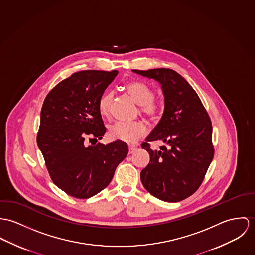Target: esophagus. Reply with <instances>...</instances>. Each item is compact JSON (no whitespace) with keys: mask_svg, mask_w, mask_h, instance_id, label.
Masks as SVG:
<instances>
[{"mask_svg":"<svg viewBox=\"0 0 255 255\" xmlns=\"http://www.w3.org/2000/svg\"><path fill=\"white\" fill-rule=\"evenodd\" d=\"M136 150H137V147H135V146H129V154L134 153Z\"/></svg>","mask_w":255,"mask_h":255,"instance_id":"1","label":"esophagus"}]
</instances>
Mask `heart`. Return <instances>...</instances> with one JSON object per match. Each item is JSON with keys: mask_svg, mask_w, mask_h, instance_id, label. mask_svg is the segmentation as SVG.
<instances>
[{"mask_svg": "<svg viewBox=\"0 0 255 255\" xmlns=\"http://www.w3.org/2000/svg\"><path fill=\"white\" fill-rule=\"evenodd\" d=\"M127 93L140 105V113L151 121H157L163 114V106L154 102L155 92L147 84L141 81H132L125 85ZM113 93L105 92L98 101V110L103 116L110 114ZM146 134V126L142 122H117L110 127L109 136L114 141H120L133 144Z\"/></svg>", "mask_w": 255, "mask_h": 255, "instance_id": "1", "label": "heart"}]
</instances>
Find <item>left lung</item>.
Masks as SVG:
<instances>
[{
	"instance_id": "obj_1",
	"label": "left lung",
	"mask_w": 255,
	"mask_h": 255,
	"mask_svg": "<svg viewBox=\"0 0 255 255\" xmlns=\"http://www.w3.org/2000/svg\"><path fill=\"white\" fill-rule=\"evenodd\" d=\"M133 71L158 81L165 102L159 123L141 143L150 157L141 170V183L155 198L168 202L183 200L198 191L214 156L210 117L196 91L176 71ZM150 141L168 145L153 151Z\"/></svg>"
}]
</instances>
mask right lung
Returning a JSON list of instances; mask_svg holds the SVG:
<instances>
[{
    "label": "right lung",
    "mask_w": 255,
    "mask_h": 255,
    "mask_svg": "<svg viewBox=\"0 0 255 255\" xmlns=\"http://www.w3.org/2000/svg\"><path fill=\"white\" fill-rule=\"evenodd\" d=\"M117 73L75 72L55 86L43 103L37 143L54 184L73 198H89L103 191L127 156L123 141L97 143L107 131L98 101Z\"/></svg>",
    "instance_id": "add662e5"
}]
</instances>
